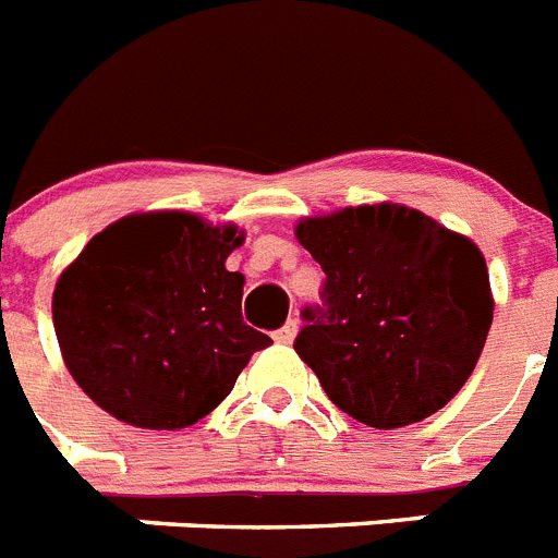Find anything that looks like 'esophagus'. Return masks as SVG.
Returning <instances> with one entry per match:
<instances>
[{
  "instance_id": "34e87169",
  "label": "esophagus",
  "mask_w": 558,
  "mask_h": 558,
  "mask_svg": "<svg viewBox=\"0 0 558 558\" xmlns=\"http://www.w3.org/2000/svg\"><path fill=\"white\" fill-rule=\"evenodd\" d=\"M296 330H299V322H296V319H290V322H284L282 328L276 330L274 339H276V342H279V344H290V342H293V336H296Z\"/></svg>"
}]
</instances>
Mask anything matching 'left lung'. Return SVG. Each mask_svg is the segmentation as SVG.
<instances>
[{
  "label": "left lung",
  "mask_w": 558,
  "mask_h": 558,
  "mask_svg": "<svg viewBox=\"0 0 558 558\" xmlns=\"http://www.w3.org/2000/svg\"><path fill=\"white\" fill-rule=\"evenodd\" d=\"M325 270L302 311L296 353L336 408L371 427L441 411L478 362L494 322L485 256L404 205L344 207L299 222Z\"/></svg>",
  "instance_id": "8db88e82"
}]
</instances>
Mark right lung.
<instances>
[{"mask_svg":"<svg viewBox=\"0 0 558 558\" xmlns=\"http://www.w3.org/2000/svg\"><path fill=\"white\" fill-rule=\"evenodd\" d=\"M242 239L177 210L124 216L59 276L64 365L102 411L150 430L187 427L268 348L242 319L245 276L225 268Z\"/></svg>","mask_w":558,"mask_h":558,"instance_id":"1","label":"right lung"}]
</instances>
